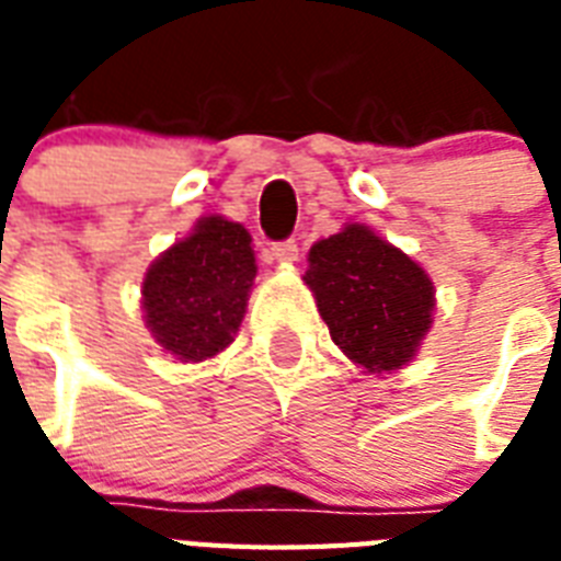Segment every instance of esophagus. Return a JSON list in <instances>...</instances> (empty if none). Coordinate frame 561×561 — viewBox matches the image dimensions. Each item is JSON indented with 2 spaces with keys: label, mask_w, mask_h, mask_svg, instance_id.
<instances>
[{
  "label": "esophagus",
  "mask_w": 561,
  "mask_h": 561,
  "mask_svg": "<svg viewBox=\"0 0 561 561\" xmlns=\"http://www.w3.org/2000/svg\"><path fill=\"white\" fill-rule=\"evenodd\" d=\"M271 259L279 264H294L299 259L297 241H294V238H288V241H276V244L271 247Z\"/></svg>",
  "instance_id": "1"
}]
</instances>
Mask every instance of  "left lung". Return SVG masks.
<instances>
[{"mask_svg": "<svg viewBox=\"0 0 561 561\" xmlns=\"http://www.w3.org/2000/svg\"><path fill=\"white\" fill-rule=\"evenodd\" d=\"M302 279L332 341L367 373L410 364L434 323L431 276L364 224L317 241Z\"/></svg>", "mask_w": 561, "mask_h": 561, "instance_id": "1", "label": "left lung"}]
</instances>
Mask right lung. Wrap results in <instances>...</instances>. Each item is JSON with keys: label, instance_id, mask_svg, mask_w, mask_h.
I'll use <instances>...</instances> for the list:
<instances>
[{"label": "right lung", "instance_id": "right-lung-1", "mask_svg": "<svg viewBox=\"0 0 561 561\" xmlns=\"http://www.w3.org/2000/svg\"><path fill=\"white\" fill-rule=\"evenodd\" d=\"M250 241L241 224L209 215L148 267L145 325L169 355L197 364L232 343L255 279Z\"/></svg>", "mask_w": 561, "mask_h": 561}]
</instances>
